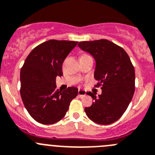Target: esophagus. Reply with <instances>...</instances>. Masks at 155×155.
Wrapping results in <instances>:
<instances>
[{"mask_svg": "<svg viewBox=\"0 0 155 155\" xmlns=\"http://www.w3.org/2000/svg\"><path fill=\"white\" fill-rule=\"evenodd\" d=\"M78 94H79V96H84L86 94V91H84V90L79 89V91H78Z\"/></svg>", "mask_w": 155, "mask_h": 155, "instance_id": "1", "label": "esophagus"}]
</instances>
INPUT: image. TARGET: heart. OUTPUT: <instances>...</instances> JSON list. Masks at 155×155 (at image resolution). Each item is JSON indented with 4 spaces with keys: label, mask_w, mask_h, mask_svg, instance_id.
I'll return each instance as SVG.
<instances>
[{
    "label": "heart",
    "mask_w": 155,
    "mask_h": 155,
    "mask_svg": "<svg viewBox=\"0 0 155 155\" xmlns=\"http://www.w3.org/2000/svg\"><path fill=\"white\" fill-rule=\"evenodd\" d=\"M84 55H85V54H84Z\"/></svg>",
    "instance_id": "heart-1"
}]
</instances>
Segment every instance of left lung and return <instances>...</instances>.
Instances as JSON below:
<instances>
[{
    "mask_svg": "<svg viewBox=\"0 0 155 155\" xmlns=\"http://www.w3.org/2000/svg\"><path fill=\"white\" fill-rule=\"evenodd\" d=\"M79 47L91 54L96 61L94 79L101 94L88 91L94 100L85 108L88 117L101 125H108L120 119L128 107L135 91V69L123 48L107 39L80 41Z\"/></svg>",
    "mask_w": 155,
    "mask_h": 155,
    "instance_id": "1",
    "label": "left lung"
}]
</instances>
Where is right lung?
Returning <instances> with one entry per match:
<instances>
[{"label":"right lung","mask_w":155,"mask_h":155,"mask_svg":"<svg viewBox=\"0 0 155 155\" xmlns=\"http://www.w3.org/2000/svg\"><path fill=\"white\" fill-rule=\"evenodd\" d=\"M78 44L75 41L51 39L36 46L20 71V95L31 117L41 124H53L64 118L77 88L64 91L56 86V77L63 76L62 65Z\"/></svg>","instance_id":"add662e5"}]
</instances>
